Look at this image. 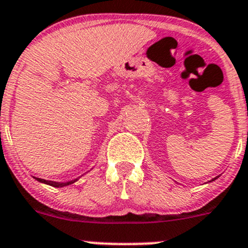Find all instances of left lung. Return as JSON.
Instances as JSON below:
<instances>
[{"label": "left lung", "mask_w": 248, "mask_h": 248, "mask_svg": "<svg viewBox=\"0 0 248 248\" xmlns=\"http://www.w3.org/2000/svg\"><path fill=\"white\" fill-rule=\"evenodd\" d=\"M218 177H219V175H218ZM218 177H216V178H213V179H212V180H210V182H213V180H216V179H217V178H218Z\"/></svg>", "instance_id": "1"}]
</instances>
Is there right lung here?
<instances>
[{
    "label": "right lung",
    "instance_id": "obj_1",
    "mask_svg": "<svg viewBox=\"0 0 248 248\" xmlns=\"http://www.w3.org/2000/svg\"><path fill=\"white\" fill-rule=\"evenodd\" d=\"M35 178L36 180H38L40 183H45V184L47 185H50V186H54V188H63V186H68V185L73 184V183H75L76 180H78V178L74 180H69V182H65V183H59V182H53V180H46V179H42V178Z\"/></svg>",
    "mask_w": 248,
    "mask_h": 248
}]
</instances>
